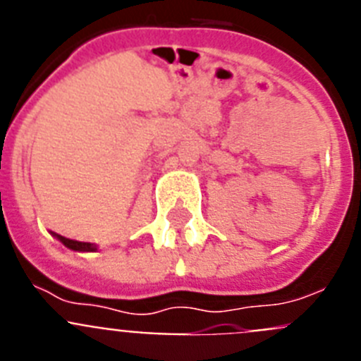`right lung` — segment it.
Returning a JSON list of instances; mask_svg holds the SVG:
<instances>
[{
    "mask_svg": "<svg viewBox=\"0 0 361 361\" xmlns=\"http://www.w3.org/2000/svg\"><path fill=\"white\" fill-rule=\"evenodd\" d=\"M54 237L57 238V240H61L63 244L68 247V250H73V251H82V253H94V251H97V245L95 244H90V242H79V240H72V238H66V237H61V235H57V233H52Z\"/></svg>",
    "mask_w": 361,
    "mask_h": 361,
    "instance_id": "1",
    "label": "right lung"
}]
</instances>
